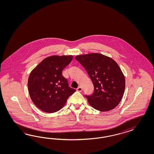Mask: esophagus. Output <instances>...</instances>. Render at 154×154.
Listing matches in <instances>:
<instances>
[{"label":"esophagus","instance_id":"34e87169","mask_svg":"<svg viewBox=\"0 0 154 154\" xmlns=\"http://www.w3.org/2000/svg\"><path fill=\"white\" fill-rule=\"evenodd\" d=\"M77 90L78 91L81 92V91H82V88H81V87L79 86V88L77 89Z\"/></svg>","mask_w":154,"mask_h":154}]
</instances>
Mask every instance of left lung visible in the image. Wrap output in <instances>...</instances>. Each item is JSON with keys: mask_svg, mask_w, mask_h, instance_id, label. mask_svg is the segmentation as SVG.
Masks as SVG:
<instances>
[{"mask_svg": "<svg viewBox=\"0 0 154 154\" xmlns=\"http://www.w3.org/2000/svg\"><path fill=\"white\" fill-rule=\"evenodd\" d=\"M75 59L84 66L94 85L93 94L85 95L90 105L102 112L116 107L125 88L124 75L116 62L98 53L78 55Z\"/></svg>", "mask_w": 154, "mask_h": 154, "instance_id": "8db88e82", "label": "left lung"}]
</instances>
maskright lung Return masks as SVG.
Returning <instances> with one entry per match:
<instances>
[{"mask_svg": "<svg viewBox=\"0 0 154 154\" xmlns=\"http://www.w3.org/2000/svg\"><path fill=\"white\" fill-rule=\"evenodd\" d=\"M73 59L72 55L49 56L33 69L28 79L29 93L34 104L43 112L54 113L64 106L75 91L69 86L62 71Z\"/></svg>", "mask_w": 154, "mask_h": 154, "instance_id": "1", "label": "right lung"}]
</instances>
